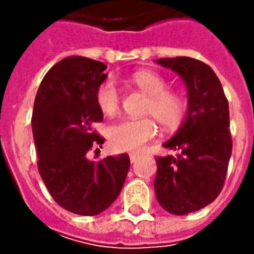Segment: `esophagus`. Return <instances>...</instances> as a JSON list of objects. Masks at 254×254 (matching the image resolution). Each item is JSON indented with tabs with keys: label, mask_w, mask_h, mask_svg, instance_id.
Masks as SVG:
<instances>
[{
	"label": "esophagus",
	"mask_w": 254,
	"mask_h": 254,
	"mask_svg": "<svg viewBox=\"0 0 254 254\" xmlns=\"http://www.w3.org/2000/svg\"><path fill=\"white\" fill-rule=\"evenodd\" d=\"M138 158H140V154L138 152H131L130 154V161L131 162H135Z\"/></svg>",
	"instance_id": "esophagus-1"
}]
</instances>
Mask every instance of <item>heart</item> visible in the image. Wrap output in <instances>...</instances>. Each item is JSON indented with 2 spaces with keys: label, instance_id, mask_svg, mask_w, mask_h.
Instances as JSON below:
<instances>
[{
  "label": "heart",
  "instance_id": "1",
  "mask_svg": "<svg viewBox=\"0 0 254 254\" xmlns=\"http://www.w3.org/2000/svg\"><path fill=\"white\" fill-rule=\"evenodd\" d=\"M131 83L148 96L144 113L151 114L167 130H174L180 126L187 112V102L180 93L167 90L168 83L161 74L141 69L131 74ZM96 103L100 112L113 116L119 112L120 96L113 80L103 82L96 92ZM157 132V126L151 117L126 119L116 123L109 128V140L114 150L137 151Z\"/></svg>",
  "mask_w": 254,
  "mask_h": 254
}]
</instances>
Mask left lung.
Segmentation results:
<instances>
[{
    "mask_svg": "<svg viewBox=\"0 0 254 254\" xmlns=\"http://www.w3.org/2000/svg\"><path fill=\"white\" fill-rule=\"evenodd\" d=\"M157 64L182 77L188 112L177 134L164 142L177 155L157 157L155 196L172 215L199 210L218 198L232 154L229 103L209 66L188 56L162 58Z\"/></svg>",
    "mask_w": 254,
    "mask_h": 254,
    "instance_id": "1",
    "label": "left lung"
}]
</instances>
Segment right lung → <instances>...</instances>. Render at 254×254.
<instances>
[{
	"label": "right lung",
	"instance_id": "right-lung-1",
	"mask_svg": "<svg viewBox=\"0 0 254 254\" xmlns=\"http://www.w3.org/2000/svg\"><path fill=\"white\" fill-rule=\"evenodd\" d=\"M107 66L83 56H69L52 66L38 89L32 132L38 171L58 205L94 216L106 210L123 190L130 168L127 154L90 161L104 138L93 130L103 120L96 92ZM100 152V151H99Z\"/></svg>",
	"mask_w": 254,
	"mask_h": 254
}]
</instances>
